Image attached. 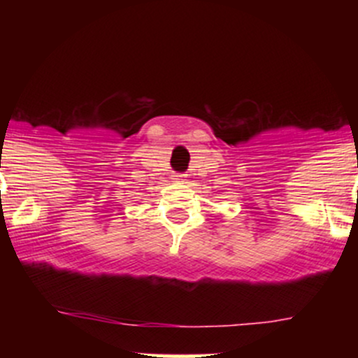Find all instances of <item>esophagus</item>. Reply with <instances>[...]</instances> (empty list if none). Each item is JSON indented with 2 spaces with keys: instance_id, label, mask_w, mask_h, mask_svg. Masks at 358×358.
Returning <instances> with one entry per match:
<instances>
[{
  "instance_id": "esophagus-1",
  "label": "esophagus",
  "mask_w": 358,
  "mask_h": 358,
  "mask_svg": "<svg viewBox=\"0 0 358 358\" xmlns=\"http://www.w3.org/2000/svg\"><path fill=\"white\" fill-rule=\"evenodd\" d=\"M185 178H187V176H185V175H180L178 178H176V180H180V182H185Z\"/></svg>"
}]
</instances>
